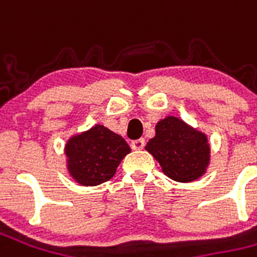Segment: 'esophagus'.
I'll use <instances>...</instances> for the list:
<instances>
[{"instance_id":"34e87169","label":"esophagus","mask_w":257,"mask_h":257,"mask_svg":"<svg viewBox=\"0 0 257 257\" xmlns=\"http://www.w3.org/2000/svg\"><path fill=\"white\" fill-rule=\"evenodd\" d=\"M146 146V142L145 139H138V140H134L132 143H131V147L134 149V150H143Z\"/></svg>"}]
</instances>
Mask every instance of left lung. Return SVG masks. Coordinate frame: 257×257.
<instances>
[{
	"label": "left lung",
	"mask_w": 257,
	"mask_h": 257,
	"mask_svg": "<svg viewBox=\"0 0 257 257\" xmlns=\"http://www.w3.org/2000/svg\"><path fill=\"white\" fill-rule=\"evenodd\" d=\"M146 150L160 162L168 178L182 183L202 176L209 164L206 136L176 117H167L157 123L156 136Z\"/></svg>",
	"instance_id": "left-lung-1"
}]
</instances>
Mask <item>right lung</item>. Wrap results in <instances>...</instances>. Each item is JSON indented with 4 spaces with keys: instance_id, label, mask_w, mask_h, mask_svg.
Instances as JSON below:
<instances>
[{
    "instance_id": "1",
    "label": "right lung",
    "mask_w": 257,
    "mask_h": 257,
    "mask_svg": "<svg viewBox=\"0 0 257 257\" xmlns=\"http://www.w3.org/2000/svg\"><path fill=\"white\" fill-rule=\"evenodd\" d=\"M129 151L128 143L119 135L103 125H95L67 142L68 171L79 184L97 186L114 176Z\"/></svg>"
}]
</instances>
